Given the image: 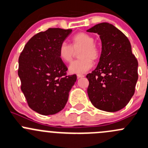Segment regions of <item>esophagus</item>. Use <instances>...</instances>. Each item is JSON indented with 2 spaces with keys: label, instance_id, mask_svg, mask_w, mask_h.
I'll return each mask as SVG.
<instances>
[{
  "label": "esophagus",
  "instance_id": "1",
  "mask_svg": "<svg viewBox=\"0 0 148 148\" xmlns=\"http://www.w3.org/2000/svg\"><path fill=\"white\" fill-rule=\"evenodd\" d=\"M84 75H82V74H77V77H78V78H80V77H84Z\"/></svg>",
  "mask_w": 148,
  "mask_h": 148
}]
</instances>
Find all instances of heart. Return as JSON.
<instances>
[{
    "label": "heart",
    "mask_w": 148,
    "mask_h": 148,
    "mask_svg": "<svg viewBox=\"0 0 148 148\" xmlns=\"http://www.w3.org/2000/svg\"><path fill=\"white\" fill-rule=\"evenodd\" d=\"M94 38L86 33H78L71 39V45L66 42L60 44L58 48V54L61 60L69 63L72 61L75 51L80 49L78 52L80 59L74 61L69 67L70 72L72 73H84L92 68L93 60L99 58V52L95 45Z\"/></svg>",
    "instance_id": "heart-1"
}]
</instances>
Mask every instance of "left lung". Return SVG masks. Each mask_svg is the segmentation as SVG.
<instances>
[{
	"label": "left lung",
	"mask_w": 148,
	"mask_h": 148,
	"mask_svg": "<svg viewBox=\"0 0 148 148\" xmlns=\"http://www.w3.org/2000/svg\"><path fill=\"white\" fill-rule=\"evenodd\" d=\"M87 32L97 33L102 45L97 67L86 75L89 99L100 110L117 112L126 106L134 95L138 62L128 38L114 25L101 23Z\"/></svg>",
	"instance_id": "left-lung-1"
}]
</instances>
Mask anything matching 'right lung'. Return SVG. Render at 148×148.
Segmentation results:
<instances>
[{
  "instance_id": "obj_1",
  "label": "right lung",
  "mask_w": 148,
  "mask_h": 148,
  "mask_svg": "<svg viewBox=\"0 0 148 148\" xmlns=\"http://www.w3.org/2000/svg\"><path fill=\"white\" fill-rule=\"evenodd\" d=\"M72 29L49 28L32 36L18 58L21 89L29 106L40 114L52 115L64 109L77 80L67 75L58 48Z\"/></svg>"
}]
</instances>
